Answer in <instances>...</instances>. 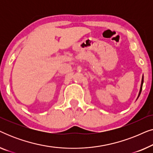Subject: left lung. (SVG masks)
I'll list each match as a JSON object with an SVG mask.
<instances>
[{
  "label": "left lung",
  "instance_id": "obj_1",
  "mask_svg": "<svg viewBox=\"0 0 153 153\" xmlns=\"http://www.w3.org/2000/svg\"><path fill=\"white\" fill-rule=\"evenodd\" d=\"M143 77H142V80H141V88H140V91H139V95H138V97H137V99H138V98H139V95H140V94H141V91H142V87H143Z\"/></svg>",
  "mask_w": 153,
  "mask_h": 153
}]
</instances>
